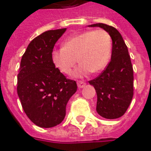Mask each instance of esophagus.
<instances>
[{
  "mask_svg": "<svg viewBox=\"0 0 151 151\" xmlns=\"http://www.w3.org/2000/svg\"><path fill=\"white\" fill-rule=\"evenodd\" d=\"M85 84H86V83L83 82V81H78V88H83V87L85 86Z\"/></svg>",
  "mask_w": 151,
  "mask_h": 151,
  "instance_id": "esophagus-1",
  "label": "esophagus"
}]
</instances>
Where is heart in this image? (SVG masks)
I'll return each instance as SVG.
<instances>
[{"label": "heart", "mask_w": 151, "mask_h": 151, "mask_svg": "<svg viewBox=\"0 0 151 151\" xmlns=\"http://www.w3.org/2000/svg\"><path fill=\"white\" fill-rule=\"evenodd\" d=\"M111 55V37L104 29L86 30L68 38L64 46L51 52L54 67L65 74H70L77 63L80 65L73 75L79 78L106 68Z\"/></svg>", "instance_id": "obj_1"}]
</instances>
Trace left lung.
<instances>
[{"instance_id":"8db88e82","label":"left lung","mask_w":151,"mask_h":151,"mask_svg":"<svg viewBox=\"0 0 151 151\" xmlns=\"http://www.w3.org/2000/svg\"><path fill=\"white\" fill-rule=\"evenodd\" d=\"M88 26L100 27L111 37V62L101 75L88 83L96 91L97 113L106 119H116L126 112L134 95V70L128 47L114 27L105 23Z\"/></svg>"}]
</instances>
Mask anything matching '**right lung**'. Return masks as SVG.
<instances>
[{
    "mask_svg": "<svg viewBox=\"0 0 151 151\" xmlns=\"http://www.w3.org/2000/svg\"><path fill=\"white\" fill-rule=\"evenodd\" d=\"M67 29L45 31L35 38L22 56L17 74V95L23 111L40 128L60 124L77 83L66 78L51 62L56 41Z\"/></svg>",
    "mask_w": 151,
    "mask_h": 151,
    "instance_id": "right-lung-1",
    "label": "right lung"
}]
</instances>
